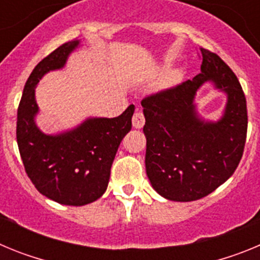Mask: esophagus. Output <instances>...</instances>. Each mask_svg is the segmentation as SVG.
<instances>
[{
	"instance_id": "1",
	"label": "esophagus",
	"mask_w": 260,
	"mask_h": 260,
	"mask_svg": "<svg viewBox=\"0 0 260 260\" xmlns=\"http://www.w3.org/2000/svg\"><path fill=\"white\" fill-rule=\"evenodd\" d=\"M144 125V116H143V112L142 109L138 108L135 110L134 116H133V127L134 128H142Z\"/></svg>"
}]
</instances>
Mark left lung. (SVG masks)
Instances as JSON below:
<instances>
[{"mask_svg": "<svg viewBox=\"0 0 260 260\" xmlns=\"http://www.w3.org/2000/svg\"><path fill=\"white\" fill-rule=\"evenodd\" d=\"M201 58L197 77L142 100L147 177L168 201L211 194L234 173L246 142V99L237 77L215 53L201 48ZM206 83L227 95L217 121L203 119L196 109L194 96Z\"/></svg>", "mask_w": 260, "mask_h": 260, "instance_id": "8db88e82", "label": "left lung"}]
</instances>
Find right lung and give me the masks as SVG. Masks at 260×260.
Masks as SVG:
<instances>
[{
    "mask_svg": "<svg viewBox=\"0 0 260 260\" xmlns=\"http://www.w3.org/2000/svg\"><path fill=\"white\" fill-rule=\"evenodd\" d=\"M80 40L62 44L32 70L18 108L17 142L27 176L39 192L65 206L92 203L105 192L118 146L132 130L134 105L114 118L88 117L77 127L45 134L36 123L35 88L49 71L65 68Z\"/></svg>",
    "mask_w": 260,
    "mask_h": 260,
    "instance_id": "1",
    "label": "right lung"
}]
</instances>
